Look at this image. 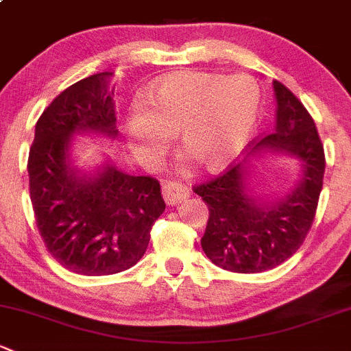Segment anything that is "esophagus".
I'll return each mask as SVG.
<instances>
[{
	"instance_id": "34e87169",
	"label": "esophagus",
	"mask_w": 351,
	"mask_h": 351,
	"mask_svg": "<svg viewBox=\"0 0 351 351\" xmlns=\"http://www.w3.org/2000/svg\"><path fill=\"white\" fill-rule=\"evenodd\" d=\"M188 197V188L182 183L166 182L163 183V198L168 205H178Z\"/></svg>"
}]
</instances>
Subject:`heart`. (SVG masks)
Instances as JSON below:
<instances>
[{
  "instance_id": "obj_1",
  "label": "heart",
  "mask_w": 351,
  "mask_h": 351,
  "mask_svg": "<svg viewBox=\"0 0 351 351\" xmlns=\"http://www.w3.org/2000/svg\"><path fill=\"white\" fill-rule=\"evenodd\" d=\"M146 108L128 116L132 147L158 156L180 131V141L193 160L208 169L225 168L247 146L261 114V88L247 75L180 72L154 84Z\"/></svg>"
}]
</instances>
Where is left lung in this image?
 I'll use <instances>...</instances> for the list:
<instances>
[{
    "label": "left lung",
    "instance_id": "left-lung-1",
    "mask_svg": "<svg viewBox=\"0 0 351 351\" xmlns=\"http://www.w3.org/2000/svg\"><path fill=\"white\" fill-rule=\"evenodd\" d=\"M278 101L274 132L264 136L250 156L264 149L298 158L302 176L284 198L263 202L249 191L250 160L230 165L217 178L193 186L208 206L202 249L225 271L254 274L276 267L302 245L323 188L324 149L315 121L300 99L274 80Z\"/></svg>",
    "mask_w": 351,
    "mask_h": 351
}]
</instances>
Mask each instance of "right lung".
<instances>
[{
    "label": "right lung",
    "mask_w": 351,
    "mask_h": 351,
    "mask_svg": "<svg viewBox=\"0 0 351 351\" xmlns=\"http://www.w3.org/2000/svg\"><path fill=\"white\" fill-rule=\"evenodd\" d=\"M110 75L94 73L60 92L40 116L28 156L40 235L58 264L82 276L132 267L166 206L156 178L128 175L109 163L95 175H80L70 165L73 134L117 136Z\"/></svg>",
    "instance_id": "obj_1"
}]
</instances>
